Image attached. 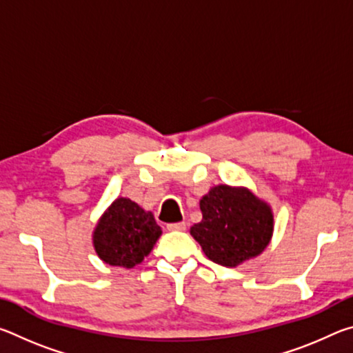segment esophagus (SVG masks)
Wrapping results in <instances>:
<instances>
[{
	"instance_id": "1",
	"label": "esophagus",
	"mask_w": 353,
	"mask_h": 353,
	"mask_svg": "<svg viewBox=\"0 0 353 353\" xmlns=\"http://www.w3.org/2000/svg\"><path fill=\"white\" fill-rule=\"evenodd\" d=\"M166 229L168 230H185L187 229V224L181 221V223H171V224H166Z\"/></svg>"
}]
</instances>
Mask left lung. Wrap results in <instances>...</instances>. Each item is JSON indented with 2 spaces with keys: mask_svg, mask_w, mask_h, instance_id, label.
<instances>
[{
  "mask_svg": "<svg viewBox=\"0 0 353 353\" xmlns=\"http://www.w3.org/2000/svg\"><path fill=\"white\" fill-rule=\"evenodd\" d=\"M201 212L190 234L218 265L234 268L254 259L271 240V208L248 190L218 185L201 199Z\"/></svg>",
  "mask_w": 353,
  "mask_h": 353,
  "instance_id": "left-lung-1",
  "label": "left lung"
}]
</instances>
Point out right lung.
I'll list each match as a JSON object with an SVG mask.
<instances>
[{
	"label": "right lung",
	"instance_id": "add662e5",
	"mask_svg": "<svg viewBox=\"0 0 353 353\" xmlns=\"http://www.w3.org/2000/svg\"><path fill=\"white\" fill-rule=\"evenodd\" d=\"M162 235L151 212L130 199L119 198L109 207L93 235L101 260L112 266L134 268L151 252Z\"/></svg>",
	"mask_w": 353,
	"mask_h": 353
}]
</instances>
